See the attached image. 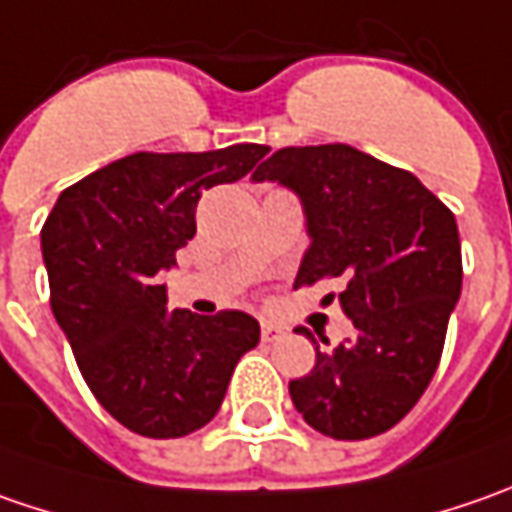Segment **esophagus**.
Instances as JSON below:
<instances>
[{
    "mask_svg": "<svg viewBox=\"0 0 512 512\" xmlns=\"http://www.w3.org/2000/svg\"><path fill=\"white\" fill-rule=\"evenodd\" d=\"M282 336H285L282 327H276L273 322H262V342H276V339H282Z\"/></svg>",
    "mask_w": 512,
    "mask_h": 512,
    "instance_id": "obj_1",
    "label": "esophagus"
}]
</instances>
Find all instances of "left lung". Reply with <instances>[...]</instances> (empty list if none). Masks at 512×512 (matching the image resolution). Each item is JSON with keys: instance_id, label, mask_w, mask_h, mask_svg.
<instances>
[{"instance_id": "8db88e82", "label": "left lung", "mask_w": 512, "mask_h": 512, "mask_svg": "<svg viewBox=\"0 0 512 512\" xmlns=\"http://www.w3.org/2000/svg\"><path fill=\"white\" fill-rule=\"evenodd\" d=\"M253 179L299 193L313 245L296 287L339 279L356 327L350 342L316 347V367L290 382V399L322 436H379L416 407L442 359L462 293L456 216L413 173L350 145L276 150ZM299 333L316 342L307 327Z\"/></svg>"}]
</instances>
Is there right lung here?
<instances>
[{"mask_svg": "<svg viewBox=\"0 0 512 512\" xmlns=\"http://www.w3.org/2000/svg\"><path fill=\"white\" fill-rule=\"evenodd\" d=\"M267 150L130 153L65 187L42 225L50 310L96 402L139 436L205 427L259 344V322L242 310L170 313L162 270L196 236L202 193L239 182Z\"/></svg>", "mask_w": 512, "mask_h": 512, "instance_id": "obj_1", "label": "right lung"}]
</instances>
